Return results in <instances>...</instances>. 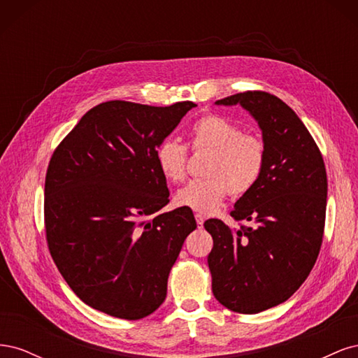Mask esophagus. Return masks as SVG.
<instances>
[{
    "label": "esophagus",
    "mask_w": 358,
    "mask_h": 358,
    "mask_svg": "<svg viewBox=\"0 0 358 358\" xmlns=\"http://www.w3.org/2000/svg\"><path fill=\"white\" fill-rule=\"evenodd\" d=\"M196 221H197L199 227H201L203 222H204V216L201 213H196Z\"/></svg>",
    "instance_id": "34e87169"
}]
</instances>
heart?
<instances>
[{
	"label": "heart",
	"mask_w": 358,
	"mask_h": 358,
	"mask_svg": "<svg viewBox=\"0 0 358 358\" xmlns=\"http://www.w3.org/2000/svg\"><path fill=\"white\" fill-rule=\"evenodd\" d=\"M192 149L210 150L206 175L191 180L176 192V203L200 213H212L233 194L251 191L263 176L266 145L255 134L220 115H206L191 127ZM188 149L173 138H164L155 149V161L161 175L170 182H182L187 176Z\"/></svg>",
	"instance_id": "obj_1"
}]
</instances>
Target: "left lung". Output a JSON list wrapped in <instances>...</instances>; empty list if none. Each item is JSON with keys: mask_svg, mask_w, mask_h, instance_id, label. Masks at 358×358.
I'll return each mask as SVG.
<instances>
[{"mask_svg": "<svg viewBox=\"0 0 358 358\" xmlns=\"http://www.w3.org/2000/svg\"><path fill=\"white\" fill-rule=\"evenodd\" d=\"M241 104L266 145V167L257 185L236 201L233 230L220 220L204 229L213 239L208 257L212 291L233 312H263L288 300L317 262L327 206V173L317 143L289 106L278 96L248 91L215 101Z\"/></svg>", "mask_w": 358, "mask_h": 358, "instance_id": "8db88e82", "label": "left lung"}]
</instances>
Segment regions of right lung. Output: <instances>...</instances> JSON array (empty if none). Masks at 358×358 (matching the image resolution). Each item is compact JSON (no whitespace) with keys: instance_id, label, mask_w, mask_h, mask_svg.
Wrapping results in <instances>:
<instances>
[{"instance_id":"1","label":"right lung","mask_w":358,"mask_h":358,"mask_svg":"<svg viewBox=\"0 0 358 358\" xmlns=\"http://www.w3.org/2000/svg\"><path fill=\"white\" fill-rule=\"evenodd\" d=\"M107 101L86 112L53 152L45 182L50 255L86 305L140 320L167 296L169 273L197 229L169 203L155 149L196 107Z\"/></svg>"}]
</instances>
